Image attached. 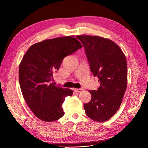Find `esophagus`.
<instances>
[{"instance_id":"esophagus-1","label":"esophagus","mask_w":148,"mask_h":148,"mask_svg":"<svg viewBox=\"0 0 148 148\" xmlns=\"http://www.w3.org/2000/svg\"><path fill=\"white\" fill-rule=\"evenodd\" d=\"M74 90L77 92H81L83 90V89H74Z\"/></svg>"}]
</instances>
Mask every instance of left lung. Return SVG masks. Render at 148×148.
<instances>
[{"label":"left lung","instance_id":"1","mask_svg":"<svg viewBox=\"0 0 148 148\" xmlns=\"http://www.w3.org/2000/svg\"><path fill=\"white\" fill-rule=\"evenodd\" d=\"M76 38L83 44L90 71L100 83L98 90H89L92 98L84 104V109L91 119L105 122L118 110L127 89L125 56L109 39L86 35Z\"/></svg>","mask_w":148,"mask_h":148}]
</instances>
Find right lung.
<instances>
[{
  "label": "right lung",
  "mask_w": 148,
  "mask_h": 148,
  "mask_svg": "<svg viewBox=\"0 0 148 148\" xmlns=\"http://www.w3.org/2000/svg\"><path fill=\"white\" fill-rule=\"evenodd\" d=\"M82 47L74 36L59 37L33 44L23 56L19 66L21 90L30 110L41 121H55L64 115L62 104L73 91L55 86L53 75L65 56Z\"/></svg>",
  "instance_id": "right-lung-1"
}]
</instances>
